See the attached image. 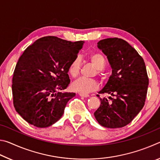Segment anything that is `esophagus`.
I'll list each match as a JSON object with an SVG mask.
<instances>
[{"mask_svg": "<svg viewBox=\"0 0 160 160\" xmlns=\"http://www.w3.org/2000/svg\"><path fill=\"white\" fill-rule=\"evenodd\" d=\"M79 95H80V97H89V94H88L79 93Z\"/></svg>", "mask_w": 160, "mask_h": 160, "instance_id": "34e87169", "label": "esophagus"}]
</instances>
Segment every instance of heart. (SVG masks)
Here are the masks:
<instances>
[{"mask_svg": "<svg viewBox=\"0 0 160 160\" xmlns=\"http://www.w3.org/2000/svg\"><path fill=\"white\" fill-rule=\"evenodd\" d=\"M89 60L98 70L97 72L100 73L101 70L104 69L106 65L105 58L101 53H92L89 56ZM81 68L80 60L78 57L75 58L70 62L68 71L70 76L75 78L80 73ZM99 84L97 80L94 79H87L85 78H80L72 83V88L75 91L82 94H88L97 90L99 88Z\"/></svg>", "mask_w": 160, "mask_h": 160, "instance_id": "heart-1", "label": "heart"}]
</instances>
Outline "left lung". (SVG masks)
I'll return each instance as SVG.
<instances>
[{
	"mask_svg": "<svg viewBox=\"0 0 160 160\" xmlns=\"http://www.w3.org/2000/svg\"><path fill=\"white\" fill-rule=\"evenodd\" d=\"M97 47L107 56L112 68V75L99 94H110L113 97H109V100L99 98L101 104L94 115L102 126L122 128L144 107L149 84L145 62L122 39H102L97 43Z\"/></svg>",
	"mask_w": 160,
	"mask_h": 160,
	"instance_id": "1",
	"label": "left lung"
}]
</instances>
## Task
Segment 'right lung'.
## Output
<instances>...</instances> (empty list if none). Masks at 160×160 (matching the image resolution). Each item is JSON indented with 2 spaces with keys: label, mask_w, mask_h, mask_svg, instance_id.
Masks as SVG:
<instances>
[{
  "label": "right lung",
  "mask_w": 160,
  "mask_h": 160,
  "mask_svg": "<svg viewBox=\"0 0 160 160\" xmlns=\"http://www.w3.org/2000/svg\"><path fill=\"white\" fill-rule=\"evenodd\" d=\"M83 43L44 37L22 54L13 72L12 91L16 112L27 122L46 128L63 116L67 102L75 93L61 90L70 84L68 68Z\"/></svg>",
  "instance_id": "right-lung-1"
}]
</instances>
